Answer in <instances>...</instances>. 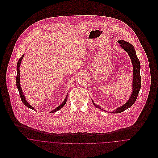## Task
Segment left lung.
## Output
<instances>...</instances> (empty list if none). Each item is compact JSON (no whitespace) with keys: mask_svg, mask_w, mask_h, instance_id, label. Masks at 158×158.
<instances>
[{"mask_svg":"<svg viewBox=\"0 0 158 158\" xmlns=\"http://www.w3.org/2000/svg\"><path fill=\"white\" fill-rule=\"evenodd\" d=\"M118 43L120 44V47L125 50L127 53L128 54L132 62L133 69V82H132V92L130 95V98L127 100V102L123 104L122 106L116 108L112 112H109L110 113H120L124 111L125 110L128 109L131 107L135 102L136 98L138 96L139 90L141 88V77L140 75V63L139 59L137 57L135 50L134 46L131 44L130 43L125 41V40H118ZM92 103L93 105L97 108L107 112L106 110H103L100 106L96 105L93 100Z\"/></svg>","mask_w":158,"mask_h":158,"instance_id":"left-lung-1","label":"left lung"}]
</instances>
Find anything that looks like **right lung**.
<instances>
[{"mask_svg":"<svg viewBox=\"0 0 158 158\" xmlns=\"http://www.w3.org/2000/svg\"><path fill=\"white\" fill-rule=\"evenodd\" d=\"M23 56H24V55H23V56L19 58V61H18V64H17V68H16V69H17L16 86H17V88H18V89L19 92L20 97H21V100H22L23 103L26 106H27L28 108H30V109H31V110H34L35 111H36L35 109L33 106H31L27 102V100L25 99V96H24V95H23V89H22V88H21V84H20V69H20L21 63L22 60H23ZM67 100H68V94H67V95H66L65 99H64V101L63 102V103H62L60 105H59L58 107H56L55 109H54L53 110H52V111H50V113H55V112H56V111H57L61 110V109L64 106V105L66 104V102H67Z\"/></svg>","mask_w":158,"mask_h":158,"instance_id":"obj_1","label":"right lung"}]
</instances>
